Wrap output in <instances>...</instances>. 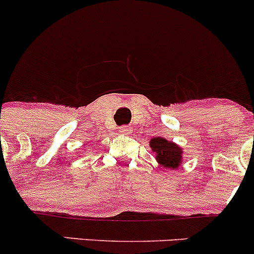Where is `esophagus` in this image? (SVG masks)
Segmentation results:
<instances>
[{
  "label": "esophagus",
  "instance_id": "1",
  "mask_svg": "<svg viewBox=\"0 0 254 254\" xmlns=\"http://www.w3.org/2000/svg\"><path fill=\"white\" fill-rule=\"evenodd\" d=\"M119 131H121V133H123V135H129L131 129L130 127H127V125H124V127H121V130Z\"/></svg>",
  "mask_w": 254,
  "mask_h": 254
}]
</instances>
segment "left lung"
<instances>
[{
	"label": "left lung",
	"instance_id": "left-lung-1",
	"mask_svg": "<svg viewBox=\"0 0 254 254\" xmlns=\"http://www.w3.org/2000/svg\"><path fill=\"white\" fill-rule=\"evenodd\" d=\"M151 150L155 151V159L162 167L177 170L182 165L183 150L174 142L167 141L164 137H154L150 139Z\"/></svg>",
	"mask_w": 254,
	"mask_h": 254
}]
</instances>
